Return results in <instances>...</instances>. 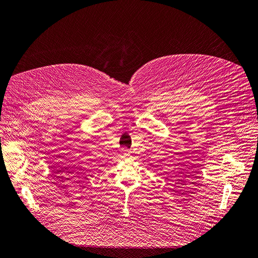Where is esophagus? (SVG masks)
Wrapping results in <instances>:
<instances>
[{
    "label": "esophagus",
    "instance_id": "esophagus-1",
    "mask_svg": "<svg viewBox=\"0 0 258 258\" xmlns=\"http://www.w3.org/2000/svg\"><path fill=\"white\" fill-rule=\"evenodd\" d=\"M122 153H123V154H124V155H128V154H130V151H128L127 149H123Z\"/></svg>",
    "mask_w": 258,
    "mask_h": 258
}]
</instances>
